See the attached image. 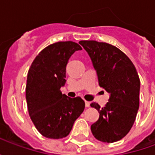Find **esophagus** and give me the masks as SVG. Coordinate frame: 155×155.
<instances>
[{"instance_id":"1","label":"esophagus","mask_w":155,"mask_h":155,"mask_svg":"<svg viewBox=\"0 0 155 155\" xmlns=\"http://www.w3.org/2000/svg\"><path fill=\"white\" fill-rule=\"evenodd\" d=\"M91 106V102L89 101H85V107H90Z\"/></svg>"}]
</instances>
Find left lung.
Returning <instances> with one entry per match:
<instances>
[{"label": "left lung", "instance_id": "obj_1", "mask_svg": "<svg viewBox=\"0 0 155 155\" xmlns=\"http://www.w3.org/2000/svg\"><path fill=\"white\" fill-rule=\"evenodd\" d=\"M90 55L100 86L110 93L104 108L92 103L99 120L91 125L95 139L104 143L119 141L130 132L140 105V81L129 57L112 45L95 41L79 42Z\"/></svg>", "mask_w": 155, "mask_h": 155}]
</instances>
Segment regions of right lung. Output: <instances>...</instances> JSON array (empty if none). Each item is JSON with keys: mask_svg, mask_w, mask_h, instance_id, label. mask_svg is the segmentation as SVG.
Returning <instances> with one entry per match:
<instances>
[{"mask_svg": "<svg viewBox=\"0 0 155 155\" xmlns=\"http://www.w3.org/2000/svg\"><path fill=\"white\" fill-rule=\"evenodd\" d=\"M73 41H60L43 49L29 69L25 97L30 117L39 132L46 138L62 139L72 130L74 121L84 111L81 97L62 94L68 61L76 51Z\"/></svg>", "mask_w": 155, "mask_h": 155, "instance_id": "obj_1", "label": "right lung"}]
</instances>
